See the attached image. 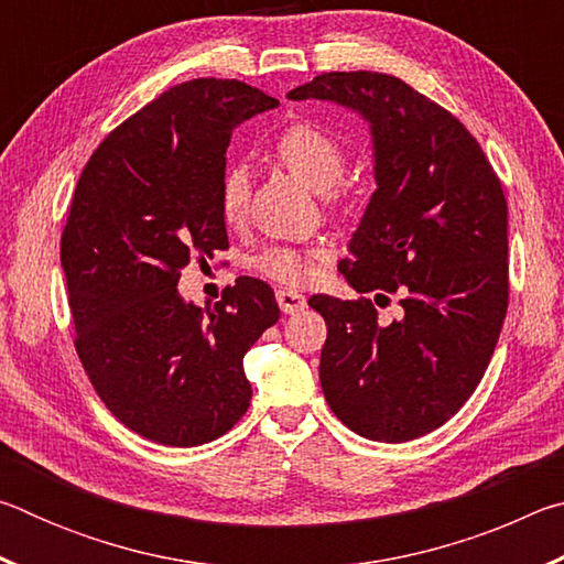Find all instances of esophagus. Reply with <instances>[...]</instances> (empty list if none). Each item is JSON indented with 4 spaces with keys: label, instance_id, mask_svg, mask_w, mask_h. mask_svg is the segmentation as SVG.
Listing matches in <instances>:
<instances>
[{
    "label": "esophagus",
    "instance_id": "1",
    "mask_svg": "<svg viewBox=\"0 0 564 564\" xmlns=\"http://www.w3.org/2000/svg\"><path fill=\"white\" fill-rule=\"evenodd\" d=\"M275 301H279L283 313H299L305 308L303 295L299 291H291V289H281L279 293H275Z\"/></svg>",
    "mask_w": 564,
    "mask_h": 564
}]
</instances>
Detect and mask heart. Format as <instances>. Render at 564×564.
<instances>
[{
    "instance_id": "heart-1",
    "label": "heart",
    "mask_w": 564,
    "mask_h": 564,
    "mask_svg": "<svg viewBox=\"0 0 564 564\" xmlns=\"http://www.w3.org/2000/svg\"><path fill=\"white\" fill-rule=\"evenodd\" d=\"M275 159L289 174L318 194H326L336 186L343 169H346V149L318 123H295V127L285 129L275 141ZM218 202H221V214L228 224L241 221L248 204V174L241 166H231L224 174ZM253 265L265 279L285 285L301 283L311 271L308 259L289 246L263 248L253 259Z\"/></svg>"
}]
</instances>
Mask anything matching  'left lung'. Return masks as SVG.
Wrapping results in <instances>:
<instances>
[{
	"mask_svg": "<svg viewBox=\"0 0 564 564\" xmlns=\"http://www.w3.org/2000/svg\"><path fill=\"white\" fill-rule=\"evenodd\" d=\"M368 123L376 191L340 273L370 299L311 295L328 326L321 388L350 431L405 443L441 427L475 393L508 311V202L460 121L398 76L330 72L289 91Z\"/></svg>",
	"mask_w": 564,
	"mask_h": 564,
	"instance_id": "left-lung-1",
	"label": "left lung"
}]
</instances>
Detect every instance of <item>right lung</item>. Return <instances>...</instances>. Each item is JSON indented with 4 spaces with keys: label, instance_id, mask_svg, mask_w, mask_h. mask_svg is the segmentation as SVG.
I'll list each match as a JSON object with an SVG mask.
<instances>
[{
    "label": "right lung",
    "instance_id": "right-lung-1",
    "mask_svg": "<svg viewBox=\"0 0 564 564\" xmlns=\"http://www.w3.org/2000/svg\"><path fill=\"white\" fill-rule=\"evenodd\" d=\"M275 107L234 79L176 84L113 129L76 184L62 236L76 352L101 403L147 441L212 443L251 403L243 356L279 321L271 285L241 275L198 308L178 279L228 248V141Z\"/></svg>",
    "mask_w": 564,
    "mask_h": 564
}]
</instances>
